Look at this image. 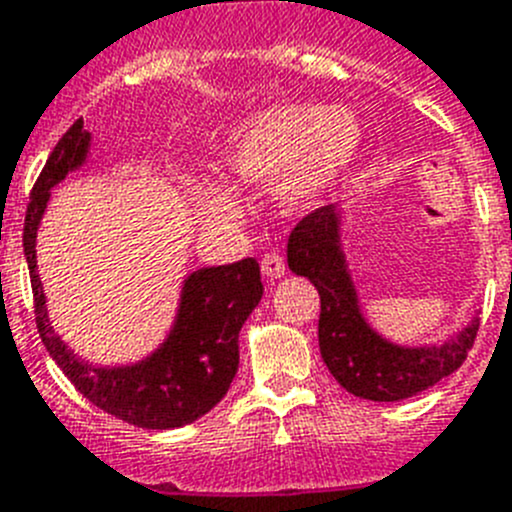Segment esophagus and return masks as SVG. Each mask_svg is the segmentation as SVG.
Instances as JSON below:
<instances>
[{
	"mask_svg": "<svg viewBox=\"0 0 512 512\" xmlns=\"http://www.w3.org/2000/svg\"><path fill=\"white\" fill-rule=\"evenodd\" d=\"M261 271H264V276H269V279H279V276L287 274V264H284V256L276 251H269L261 256Z\"/></svg>",
	"mask_w": 512,
	"mask_h": 512,
	"instance_id": "34e87169",
	"label": "esophagus"
}]
</instances>
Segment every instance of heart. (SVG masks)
<instances>
[{
	"instance_id": "obj_1",
	"label": "heart",
	"mask_w": 512,
	"mask_h": 512,
	"mask_svg": "<svg viewBox=\"0 0 512 512\" xmlns=\"http://www.w3.org/2000/svg\"><path fill=\"white\" fill-rule=\"evenodd\" d=\"M363 147L358 116L342 106L274 103L243 119L228 134L225 170L236 185L274 182L287 208H304L325 195L353 167ZM192 198L208 218L238 220V192L218 180H192Z\"/></svg>"
}]
</instances>
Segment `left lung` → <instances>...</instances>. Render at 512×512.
<instances>
[{
	"mask_svg": "<svg viewBox=\"0 0 512 512\" xmlns=\"http://www.w3.org/2000/svg\"><path fill=\"white\" fill-rule=\"evenodd\" d=\"M342 208L325 205L297 223L287 261L320 292V353L335 381L368 401H403L452 375L467 358L480 320L472 317L444 345L406 348L386 340L360 312L358 292L342 251Z\"/></svg>",
	"mask_w": 512,
	"mask_h": 512,
	"instance_id": "obj_1",
	"label": "left lung"
}]
</instances>
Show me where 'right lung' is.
Returning a JSON list of instances; mask_svg holds the SVG:
<instances>
[{
    "instance_id": "add662e5",
    "label": "right lung",
    "mask_w": 512,
    "mask_h": 512,
    "mask_svg": "<svg viewBox=\"0 0 512 512\" xmlns=\"http://www.w3.org/2000/svg\"><path fill=\"white\" fill-rule=\"evenodd\" d=\"M91 134L75 121L55 144L32 187L25 215L27 269H30L35 322L50 358L78 391L106 414L142 426L175 429L208 414L228 393L238 370V332L261 302L264 284L256 259L192 271L182 284L180 307L167 340L139 363L98 368L81 360L55 335L45 292L37 274V228L48 208L50 190L78 170L88 157Z\"/></svg>"
}]
</instances>
